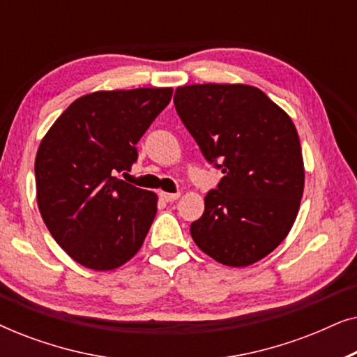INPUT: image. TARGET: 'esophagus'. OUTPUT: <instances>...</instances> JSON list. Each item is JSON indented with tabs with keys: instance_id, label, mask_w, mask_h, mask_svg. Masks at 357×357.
Returning a JSON list of instances; mask_svg holds the SVG:
<instances>
[{
	"instance_id": "34e87169",
	"label": "esophagus",
	"mask_w": 357,
	"mask_h": 357,
	"mask_svg": "<svg viewBox=\"0 0 357 357\" xmlns=\"http://www.w3.org/2000/svg\"><path fill=\"white\" fill-rule=\"evenodd\" d=\"M160 198H162L164 202L172 203V202H175V199L180 198V193H165V192H160Z\"/></svg>"
}]
</instances>
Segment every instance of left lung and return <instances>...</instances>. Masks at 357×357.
<instances>
[{
	"label": "left lung",
	"instance_id": "left-lung-1",
	"mask_svg": "<svg viewBox=\"0 0 357 357\" xmlns=\"http://www.w3.org/2000/svg\"><path fill=\"white\" fill-rule=\"evenodd\" d=\"M175 110L222 170L192 222L197 245L227 266H248L289 234L304 193V160L291 116L247 84H192L175 89Z\"/></svg>",
	"mask_w": 357,
	"mask_h": 357
}]
</instances>
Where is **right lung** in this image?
<instances>
[{"mask_svg": "<svg viewBox=\"0 0 357 357\" xmlns=\"http://www.w3.org/2000/svg\"><path fill=\"white\" fill-rule=\"evenodd\" d=\"M172 99V87L97 91L76 99L43 136L36 155L37 204L58 245L79 265L115 270L143 245L158 195L116 174Z\"/></svg>", "mask_w": 357, "mask_h": 357, "instance_id": "right-lung-1", "label": "right lung"}]
</instances>
